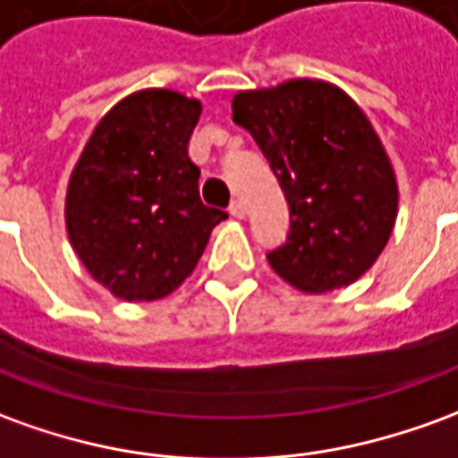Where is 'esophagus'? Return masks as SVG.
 <instances>
[{
  "mask_svg": "<svg viewBox=\"0 0 458 458\" xmlns=\"http://www.w3.org/2000/svg\"><path fill=\"white\" fill-rule=\"evenodd\" d=\"M228 213L233 216V218L242 220V218H245V213H248V210H245V203H242V200H233V203H230V208H228Z\"/></svg>",
  "mask_w": 458,
  "mask_h": 458,
  "instance_id": "34e87169",
  "label": "esophagus"
}]
</instances>
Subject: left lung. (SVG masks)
<instances>
[{"instance_id": "obj_1", "label": "left lung", "mask_w": 458, "mask_h": 458, "mask_svg": "<svg viewBox=\"0 0 458 458\" xmlns=\"http://www.w3.org/2000/svg\"><path fill=\"white\" fill-rule=\"evenodd\" d=\"M233 121L252 133L290 206L275 273L319 295L360 280L394 230L399 188L364 111L319 79H290L233 96Z\"/></svg>"}]
</instances>
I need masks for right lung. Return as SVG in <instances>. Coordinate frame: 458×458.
Here are the masks:
<instances>
[{"label": "right lung", "mask_w": 458, "mask_h": 458, "mask_svg": "<svg viewBox=\"0 0 458 458\" xmlns=\"http://www.w3.org/2000/svg\"><path fill=\"white\" fill-rule=\"evenodd\" d=\"M200 101L143 89L96 123L66 188L69 242L108 293L126 302L171 295L206 250L220 220L203 206L188 140Z\"/></svg>", "instance_id": "1"}]
</instances>
